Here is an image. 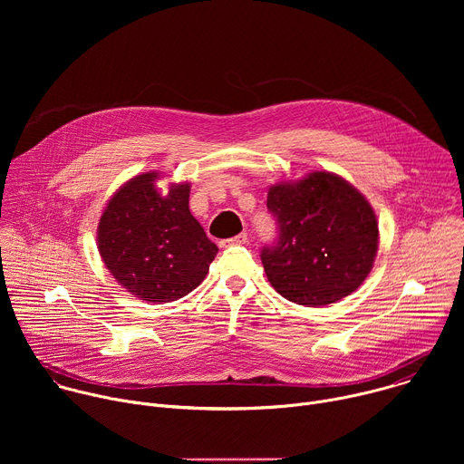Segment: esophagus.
Wrapping results in <instances>:
<instances>
[{
	"instance_id": "esophagus-1",
	"label": "esophagus",
	"mask_w": 464,
	"mask_h": 464,
	"mask_svg": "<svg viewBox=\"0 0 464 464\" xmlns=\"http://www.w3.org/2000/svg\"><path fill=\"white\" fill-rule=\"evenodd\" d=\"M247 242V233H240V235H237V237H233V238H226V240H222L220 242V246L222 247H229V246H242V244H246Z\"/></svg>"
}]
</instances>
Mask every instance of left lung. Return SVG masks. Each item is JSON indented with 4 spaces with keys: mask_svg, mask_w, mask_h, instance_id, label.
Returning a JSON list of instances; mask_svg holds the SVG:
<instances>
[{
    "mask_svg": "<svg viewBox=\"0 0 464 464\" xmlns=\"http://www.w3.org/2000/svg\"><path fill=\"white\" fill-rule=\"evenodd\" d=\"M279 237L260 260L288 301L326 306L351 295L372 270L378 220L367 198L334 172L315 170L268 190Z\"/></svg>",
    "mask_w": 464,
    "mask_h": 464,
    "instance_id": "8db88e82",
    "label": "left lung"
}]
</instances>
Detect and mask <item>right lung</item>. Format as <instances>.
Returning a JSON list of instances; mask_svg holds the SVG:
<instances>
[{"label":"right lung","instance_id":"right-lung-1","mask_svg":"<svg viewBox=\"0 0 464 464\" xmlns=\"http://www.w3.org/2000/svg\"><path fill=\"white\" fill-rule=\"evenodd\" d=\"M158 172L128 179L110 198L97 227L104 266L147 303L181 299L206 279L218 247L188 211V183L163 194Z\"/></svg>","mask_w":464,"mask_h":464}]
</instances>
